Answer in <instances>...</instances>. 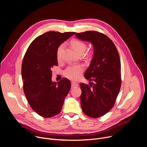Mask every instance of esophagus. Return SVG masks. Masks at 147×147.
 Here are the masks:
<instances>
[{
  "label": "esophagus",
  "mask_w": 147,
  "mask_h": 147,
  "mask_svg": "<svg viewBox=\"0 0 147 147\" xmlns=\"http://www.w3.org/2000/svg\"><path fill=\"white\" fill-rule=\"evenodd\" d=\"M78 87V84L77 82H71V87L74 88V87Z\"/></svg>",
  "instance_id": "esophagus-1"
}]
</instances>
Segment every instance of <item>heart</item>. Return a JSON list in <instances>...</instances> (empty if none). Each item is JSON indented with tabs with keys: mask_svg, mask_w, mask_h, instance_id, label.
Here are the masks:
<instances>
[{
	"mask_svg": "<svg viewBox=\"0 0 147 147\" xmlns=\"http://www.w3.org/2000/svg\"><path fill=\"white\" fill-rule=\"evenodd\" d=\"M71 45L75 51V52L78 54H83L85 52L87 49V45L78 39H73L71 41ZM64 45L61 44L57 48V57L59 59L61 55V52L63 49ZM84 71V67L82 65H75L68 67L63 72L64 76L71 80H76L78 79L81 74Z\"/></svg>",
	"mask_w": 147,
	"mask_h": 147,
	"instance_id": "obj_1",
	"label": "heart"
}]
</instances>
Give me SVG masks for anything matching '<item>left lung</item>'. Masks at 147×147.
Returning a JSON list of instances; mask_svg holds the SVG:
<instances>
[{
	"instance_id": "1",
	"label": "left lung",
	"mask_w": 147,
	"mask_h": 147,
	"mask_svg": "<svg viewBox=\"0 0 147 147\" xmlns=\"http://www.w3.org/2000/svg\"><path fill=\"white\" fill-rule=\"evenodd\" d=\"M76 36L92 45L94 54L84 76L90 86L80 83L82 111L92 118L107 113L113 107L121 86L120 60L112 40L102 33L88 31Z\"/></svg>"
}]
</instances>
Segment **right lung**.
<instances>
[{
    "instance_id": "obj_1",
    "label": "right lung",
    "mask_w": 147,
    "mask_h": 147,
    "mask_svg": "<svg viewBox=\"0 0 147 147\" xmlns=\"http://www.w3.org/2000/svg\"><path fill=\"white\" fill-rule=\"evenodd\" d=\"M75 34L47 32L32 42L24 55L22 67L24 92L32 109L40 116L51 117L60 113L71 88L66 78L53 82L51 69L58 65V47Z\"/></svg>"
}]
</instances>
